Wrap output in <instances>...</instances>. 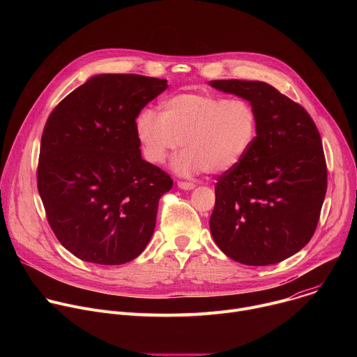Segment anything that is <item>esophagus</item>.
<instances>
[{
  "label": "esophagus",
  "instance_id": "1",
  "mask_svg": "<svg viewBox=\"0 0 357 357\" xmlns=\"http://www.w3.org/2000/svg\"><path fill=\"white\" fill-rule=\"evenodd\" d=\"M196 185L195 183H190V182H183V181H179L178 182V188H181V189H183V190H190V189H193Z\"/></svg>",
  "mask_w": 357,
  "mask_h": 357
}]
</instances>
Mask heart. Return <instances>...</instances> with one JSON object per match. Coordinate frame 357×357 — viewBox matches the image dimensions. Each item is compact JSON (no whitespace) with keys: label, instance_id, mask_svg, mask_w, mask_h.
Listing matches in <instances>:
<instances>
[{"label":"heart","instance_id":"obj_1","mask_svg":"<svg viewBox=\"0 0 357 357\" xmlns=\"http://www.w3.org/2000/svg\"><path fill=\"white\" fill-rule=\"evenodd\" d=\"M257 131V112L250 101L206 93L175 94L161 105V116L144 109L135 119L151 164H164L182 144L183 152L172 162L181 176L231 171L248 154Z\"/></svg>","mask_w":357,"mask_h":357}]
</instances>
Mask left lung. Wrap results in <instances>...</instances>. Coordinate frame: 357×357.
Listing matches in <instances>:
<instances>
[{"mask_svg": "<svg viewBox=\"0 0 357 357\" xmlns=\"http://www.w3.org/2000/svg\"><path fill=\"white\" fill-rule=\"evenodd\" d=\"M252 105L259 131L244 160L218 178L211 233L231 260L277 264L308 244L328 172L319 131L303 107L264 82L212 80Z\"/></svg>", "mask_w": 357, "mask_h": 357, "instance_id": "8db88e82", "label": "left lung"}]
</instances>
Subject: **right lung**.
<instances>
[{
  "label": "right lung",
  "mask_w": 357,
  "mask_h": 357,
  "mask_svg": "<svg viewBox=\"0 0 357 357\" xmlns=\"http://www.w3.org/2000/svg\"><path fill=\"white\" fill-rule=\"evenodd\" d=\"M167 87L165 79L96 75L50 113L38 192L55 236L77 259L124 264L151 240L174 182L142 160L135 119Z\"/></svg>",
  "instance_id": "1"
}]
</instances>
